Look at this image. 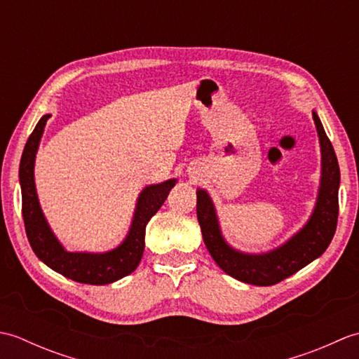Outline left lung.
<instances>
[{"mask_svg": "<svg viewBox=\"0 0 359 359\" xmlns=\"http://www.w3.org/2000/svg\"><path fill=\"white\" fill-rule=\"evenodd\" d=\"M313 120L321 147V184L316 205L307 224L280 247L269 253L250 255L228 245L210 194L197 189V220L205 245L220 269L234 279L259 287L274 285L315 261L330 245L338 222L341 174L337 154L315 111Z\"/></svg>", "mask_w": 359, "mask_h": 359, "instance_id": "left-lung-1", "label": "left lung"}]
</instances>
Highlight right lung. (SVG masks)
Listing matches in <instances>:
<instances>
[{
  "mask_svg": "<svg viewBox=\"0 0 359 359\" xmlns=\"http://www.w3.org/2000/svg\"><path fill=\"white\" fill-rule=\"evenodd\" d=\"M50 114H46L38 121L34 133L29 135L20 162V185L22 197V219L30 247L41 262L63 276L75 282L90 285H104L131 274L140 264L144 250V231L149 219L162 207L175 185V179L162 184L149 185L143 189L137 199L134 217L125 241L117 248L106 253H74L66 251L52 233L46 220L40 202H38L34 166L46 121Z\"/></svg>",
  "mask_w": 359,
  "mask_h": 359,
  "instance_id": "1",
  "label": "right lung"
}]
</instances>
